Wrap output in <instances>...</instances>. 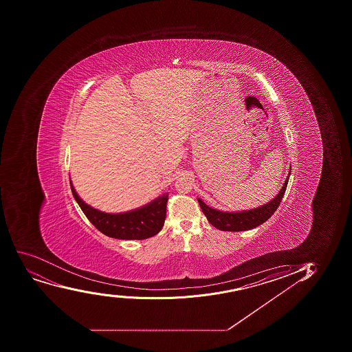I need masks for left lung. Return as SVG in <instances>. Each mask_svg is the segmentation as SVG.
Returning <instances> with one entry per match:
<instances>
[{
  "label": "left lung",
  "instance_id": "left-lung-1",
  "mask_svg": "<svg viewBox=\"0 0 352 352\" xmlns=\"http://www.w3.org/2000/svg\"><path fill=\"white\" fill-rule=\"evenodd\" d=\"M290 172H292V167L289 168L288 177L285 179V184L282 186L281 190L278 192V195L275 196L274 199H272L270 202L256 209L236 211V212H223L220 210L210 208L203 202L202 199H197L199 206L203 213L206 214V219L209 220V223L218 230H226V232H243V230H252L264 223L275 212V210L278 209L282 197L285 195Z\"/></svg>",
  "mask_w": 352,
  "mask_h": 352
}]
</instances>
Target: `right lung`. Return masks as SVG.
I'll return each instance as SVG.
<instances>
[{"label":"right lung","instance_id":"obj_1","mask_svg":"<svg viewBox=\"0 0 352 352\" xmlns=\"http://www.w3.org/2000/svg\"><path fill=\"white\" fill-rule=\"evenodd\" d=\"M71 190L88 220L107 236L118 240H144L160 233L166 218L168 194H163L146 206L127 212L107 213L88 206L79 197L72 182Z\"/></svg>","mask_w":352,"mask_h":352}]
</instances>
